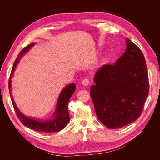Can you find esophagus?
Here are the masks:
<instances>
[{
	"mask_svg": "<svg viewBox=\"0 0 160 160\" xmlns=\"http://www.w3.org/2000/svg\"><path fill=\"white\" fill-rule=\"evenodd\" d=\"M89 83H90V81L88 78H85L83 81H82V84H83L84 86L88 85L89 84Z\"/></svg>",
	"mask_w": 160,
	"mask_h": 160,
	"instance_id": "obj_1",
	"label": "esophagus"
}]
</instances>
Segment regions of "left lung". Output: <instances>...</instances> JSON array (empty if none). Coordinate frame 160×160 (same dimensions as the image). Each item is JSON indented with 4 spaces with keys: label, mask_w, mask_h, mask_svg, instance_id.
Masks as SVG:
<instances>
[{
    "label": "left lung",
    "mask_w": 160,
    "mask_h": 160,
    "mask_svg": "<svg viewBox=\"0 0 160 160\" xmlns=\"http://www.w3.org/2000/svg\"><path fill=\"white\" fill-rule=\"evenodd\" d=\"M126 51L114 64L101 66L90 95L97 117L106 127L118 129L139 118L149 93L146 62L139 48L126 39Z\"/></svg>",
    "instance_id": "1"
}]
</instances>
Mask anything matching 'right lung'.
I'll return each mask as SVG.
<instances>
[{"label":"right lung","mask_w":160,"mask_h":160,"mask_svg":"<svg viewBox=\"0 0 160 160\" xmlns=\"http://www.w3.org/2000/svg\"><path fill=\"white\" fill-rule=\"evenodd\" d=\"M34 45H35V43H31V44L28 45V46L24 48V49H22L20 53L18 54V57H17L15 61L14 62L11 76L9 77L8 80V89L9 91H10L11 98L13 105V108L14 109V111H15L19 120L21 121V122L24 125H25L27 128L37 131V132H42L45 133L58 132L63 128H65L67 123L69 122L70 118L68 109V103L71 97L74 93L76 88V86L74 83H71L69 85L66 86L65 88L62 90L59 98H58L57 108L54 113V118L47 121H38L35 119H32V118L26 117L25 115H24L17 108L11 93V79L13 75V72L15 70L16 66L18 63L19 59H20V58L21 57H22L24 53H26Z\"/></svg>","instance_id":"1"}]
</instances>
